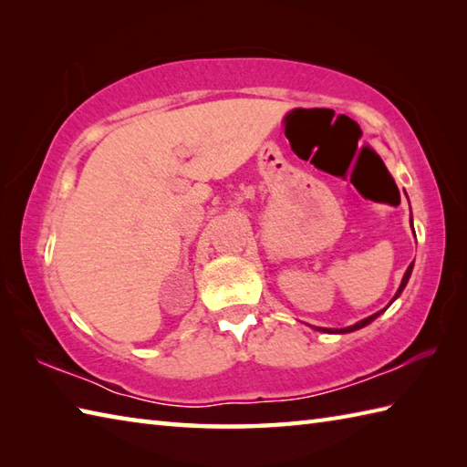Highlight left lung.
<instances>
[{"mask_svg":"<svg viewBox=\"0 0 467 467\" xmlns=\"http://www.w3.org/2000/svg\"><path fill=\"white\" fill-rule=\"evenodd\" d=\"M411 271H413V263L408 266V271H405V275H403V281H401V285H400V289H398V293H395V296H393V301L398 299V296L401 295V291L405 289V285H408V281H410V276H411ZM385 311V309H383ZM383 311H379V313H375V315H371V317H367V319H363V321H359V323H355V325H351V327H345V329H341V331H335V329H323V327H317V329L319 331H327V333H351V331H357V329H361V327H365V325H369L373 319H377V317H379Z\"/></svg>","mask_w":467,"mask_h":467,"instance_id":"1","label":"left lung"}]
</instances>
